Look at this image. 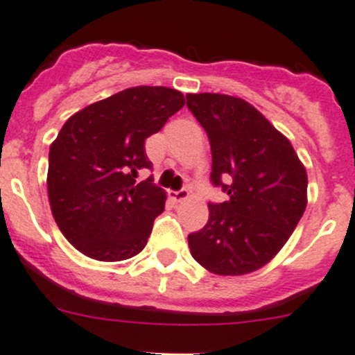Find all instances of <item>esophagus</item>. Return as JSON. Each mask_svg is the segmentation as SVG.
Instances as JSON below:
<instances>
[{
    "instance_id": "1",
    "label": "esophagus",
    "mask_w": 355,
    "mask_h": 355,
    "mask_svg": "<svg viewBox=\"0 0 355 355\" xmlns=\"http://www.w3.org/2000/svg\"><path fill=\"white\" fill-rule=\"evenodd\" d=\"M189 190L187 189H180V190H171L170 192V197L175 200V202H182V200H185L189 197Z\"/></svg>"
}]
</instances>
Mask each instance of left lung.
Returning a JSON list of instances; mask_svg holds the SVG:
<instances>
[{"label":"left lung","instance_id":"left-lung-1","mask_svg":"<svg viewBox=\"0 0 355 355\" xmlns=\"http://www.w3.org/2000/svg\"><path fill=\"white\" fill-rule=\"evenodd\" d=\"M187 107L209 137L211 184L227 193L209 202L202 230L189 234L193 259L218 275L263 267L289 240L306 209L303 163L255 107L221 93H189Z\"/></svg>","mask_w":355,"mask_h":355}]
</instances>
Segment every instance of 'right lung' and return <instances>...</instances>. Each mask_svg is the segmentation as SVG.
I'll return each mask as SVG.
<instances>
[{
  "label": "right lung",
  "instance_id": "right-lung-1",
  "mask_svg": "<svg viewBox=\"0 0 355 355\" xmlns=\"http://www.w3.org/2000/svg\"><path fill=\"white\" fill-rule=\"evenodd\" d=\"M180 92L132 87L92 103L66 121L49 149L47 192L66 240L89 259L119 262L148 243L165 209L144 141L184 107Z\"/></svg>",
  "mask_w": 355,
  "mask_h": 355
}]
</instances>
